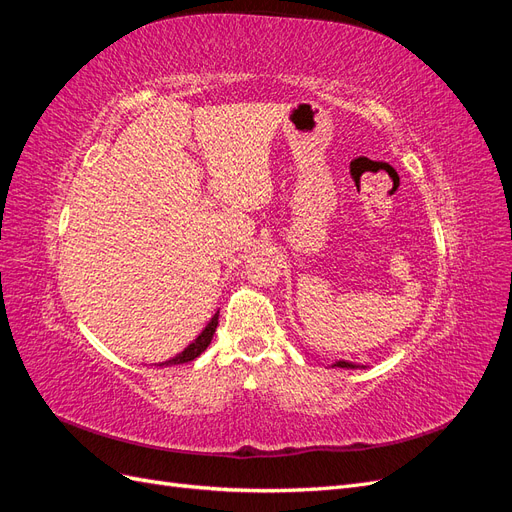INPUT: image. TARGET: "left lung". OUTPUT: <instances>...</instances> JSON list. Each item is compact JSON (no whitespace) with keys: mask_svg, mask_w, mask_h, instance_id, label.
<instances>
[{"mask_svg":"<svg viewBox=\"0 0 512 512\" xmlns=\"http://www.w3.org/2000/svg\"><path fill=\"white\" fill-rule=\"evenodd\" d=\"M335 367H346V369H356L354 363H348V361H337Z\"/></svg>","mask_w":512,"mask_h":512,"instance_id":"left-lung-1","label":"left lung"}]
</instances>
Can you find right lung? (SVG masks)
I'll use <instances>...</instances> for the list:
<instances>
[{"label": "right lung", "mask_w": 512, "mask_h": 512, "mask_svg": "<svg viewBox=\"0 0 512 512\" xmlns=\"http://www.w3.org/2000/svg\"><path fill=\"white\" fill-rule=\"evenodd\" d=\"M220 314V312H218ZM218 314H215L213 318H211V322L207 324L205 327V331L200 333L194 342L185 348L181 354H177L175 359H170V361H164V363H160V365H179V363H188V361H194L196 356H200L203 354L205 350H207V346L211 344V339H213V333H215V329H218Z\"/></svg>", "instance_id": "1"}]
</instances>
